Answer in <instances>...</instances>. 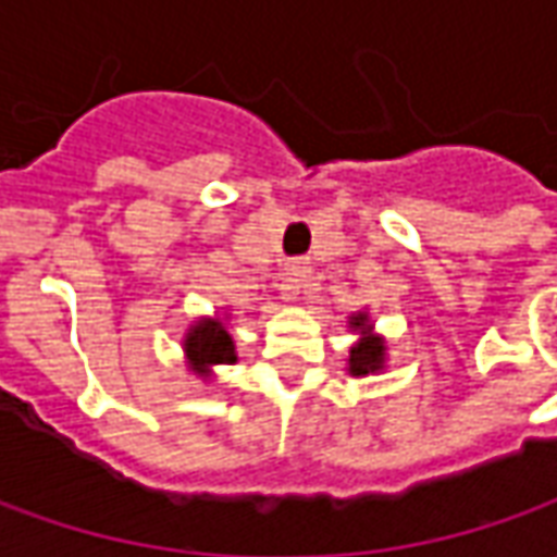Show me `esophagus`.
<instances>
[{
  "instance_id": "1",
  "label": "esophagus",
  "mask_w": 557,
  "mask_h": 557,
  "mask_svg": "<svg viewBox=\"0 0 557 557\" xmlns=\"http://www.w3.org/2000/svg\"><path fill=\"white\" fill-rule=\"evenodd\" d=\"M312 275V267H309V260H302V257H297V260H290V267H287V282H290V287L294 290H300L302 282Z\"/></svg>"
}]
</instances>
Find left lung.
Returning <instances> with one entry per match:
<instances>
[{
	"instance_id": "8db88e82",
	"label": "left lung",
	"mask_w": 557,
	"mask_h": 557,
	"mask_svg": "<svg viewBox=\"0 0 557 557\" xmlns=\"http://www.w3.org/2000/svg\"><path fill=\"white\" fill-rule=\"evenodd\" d=\"M351 324L360 330H370L367 327V315H358ZM382 351H385V345H382L379 336H363V339L348 351V370H351L355 375L373 373V370L382 367Z\"/></svg>"
}]
</instances>
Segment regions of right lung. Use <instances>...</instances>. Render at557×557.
I'll return each mask as SVG.
<instances>
[{
    "instance_id": "right-lung-1",
    "label": "right lung",
    "mask_w": 557,
    "mask_h": 557,
    "mask_svg": "<svg viewBox=\"0 0 557 557\" xmlns=\"http://www.w3.org/2000/svg\"><path fill=\"white\" fill-rule=\"evenodd\" d=\"M187 358L194 363L197 373H206L212 363H233L236 351H233V336H230L224 324L218 321H202L187 333Z\"/></svg>"
}]
</instances>
